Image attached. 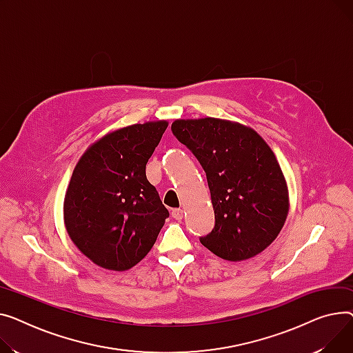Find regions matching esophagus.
Listing matches in <instances>:
<instances>
[{
    "mask_svg": "<svg viewBox=\"0 0 353 353\" xmlns=\"http://www.w3.org/2000/svg\"><path fill=\"white\" fill-rule=\"evenodd\" d=\"M172 218L174 219H178V221H181L182 218H183V211L182 210H172Z\"/></svg>",
    "mask_w": 353,
    "mask_h": 353,
    "instance_id": "esophagus-1",
    "label": "esophagus"
}]
</instances>
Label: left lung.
Masks as SVG:
<instances>
[{
	"label": "left lung",
	"instance_id": "obj_1",
	"mask_svg": "<svg viewBox=\"0 0 353 353\" xmlns=\"http://www.w3.org/2000/svg\"><path fill=\"white\" fill-rule=\"evenodd\" d=\"M172 134L206 174L215 226L201 243L226 261L250 259L271 245L286 221L289 195L272 150L252 130L218 119H176Z\"/></svg>",
	"mask_w": 353,
	"mask_h": 353
}]
</instances>
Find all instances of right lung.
Masks as SVG:
<instances>
[{
    "instance_id": "obj_1",
    "label": "right lung",
    "mask_w": 353,
    "mask_h": 353,
    "mask_svg": "<svg viewBox=\"0 0 353 353\" xmlns=\"http://www.w3.org/2000/svg\"><path fill=\"white\" fill-rule=\"evenodd\" d=\"M168 127L135 123L92 143L78 161L64 199L67 232L98 266L127 271L154 246L170 216L145 174Z\"/></svg>"
}]
</instances>
